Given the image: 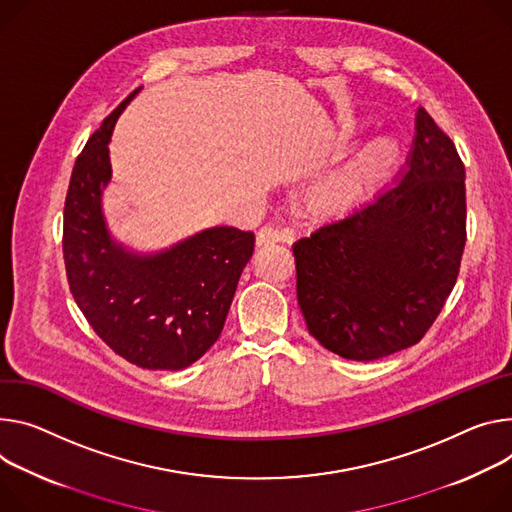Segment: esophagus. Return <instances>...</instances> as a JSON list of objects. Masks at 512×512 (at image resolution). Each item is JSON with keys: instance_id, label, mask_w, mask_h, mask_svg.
<instances>
[{"instance_id": "obj_1", "label": "esophagus", "mask_w": 512, "mask_h": 512, "mask_svg": "<svg viewBox=\"0 0 512 512\" xmlns=\"http://www.w3.org/2000/svg\"><path fill=\"white\" fill-rule=\"evenodd\" d=\"M282 241H288V235H286V232H282V230L273 228V226H263L257 232V245L259 247H267V245L282 243Z\"/></svg>"}]
</instances>
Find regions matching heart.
I'll list each match as a JSON object with an SVG mask.
<instances>
[{"instance_id":"1","label":"heart","mask_w":512,"mask_h":512,"mask_svg":"<svg viewBox=\"0 0 512 512\" xmlns=\"http://www.w3.org/2000/svg\"><path fill=\"white\" fill-rule=\"evenodd\" d=\"M400 147L394 138H378L355 159L331 175L320 188V202L327 208H341L353 202L371 181L380 179L398 159Z\"/></svg>"}]
</instances>
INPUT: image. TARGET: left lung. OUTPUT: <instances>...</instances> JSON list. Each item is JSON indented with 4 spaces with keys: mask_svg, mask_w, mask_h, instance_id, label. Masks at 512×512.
I'll return each mask as SVG.
<instances>
[{
    "mask_svg": "<svg viewBox=\"0 0 512 512\" xmlns=\"http://www.w3.org/2000/svg\"><path fill=\"white\" fill-rule=\"evenodd\" d=\"M406 165L374 200L294 245L310 335L374 361L421 341L451 294L466 247V169L418 108Z\"/></svg>",
    "mask_w": 512,
    "mask_h": 512,
    "instance_id": "8db88e82",
    "label": "left lung"
}]
</instances>
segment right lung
I'll return each instance as SVG.
<instances>
[{
  "instance_id": "1",
  "label": "right lung",
  "mask_w": 512,
  "mask_h": 512,
  "mask_svg": "<svg viewBox=\"0 0 512 512\" xmlns=\"http://www.w3.org/2000/svg\"><path fill=\"white\" fill-rule=\"evenodd\" d=\"M132 94L89 136L75 161L63 220L71 294L98 337L145 369H183L220 337L253 232L214 226L157 253H136L112 235L102 194L112 179L110 138Z\"/></svg>"
}]
</instances>
